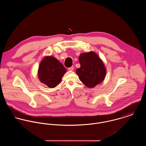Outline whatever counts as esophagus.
Segmentation results:
<instances>
[{
	"label": "esophagus",
	"instance_id": "esophagus-1",
	"mask_svg": "<svg viewBox=\"0 0 146 146\" xmlns=\"http://www.w3.org/2000/svg\"><path fill=\"white\" fill-rule=\"evenodd\" d=\"M74 67L73 66H72V67H70V68H68V70L69 71H73L74 70Z\"/></svg>",
	"mask_w": 146,
	"mask_h": 146
}]
</instances>
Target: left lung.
<instances>
[{
	"mask_svg": "<svg viewBox=\"0 0 146 146\" xmlns=\"http://www.w3.org/2000/svg\"><path fill=\"white\" fill-rule=\"evenodd\" d=\"M79 61L80 67L76 72L85 86L93 88L104 80L107 70L98 54L93 51L80 53Z\"/></svg>",
	"mask_w": 146,
	"mask_h": 146,
	"instance_id": "obj_1",
	"label": "left lung"
}]
</instances>
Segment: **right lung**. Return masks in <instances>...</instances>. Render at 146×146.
I'll return each mask as SVG.
<instances>
[{
    "label": "right lung",
    "instance_id": "1",
    "mask_svg": "<svg viewBox=\"0 0 146 146\" xmlns=\"http://www.w3.org/2000/svg\"><path fill=\"white\" fill-rule=\"evenodd\" d=\"M66 71L62 64L54 57L46 56L40 62L38 76L41 83L50 88H54L61 82Z\"/></svg>",
    "mask_w": 146,
    "mask_h": 146
}]
</instances>
